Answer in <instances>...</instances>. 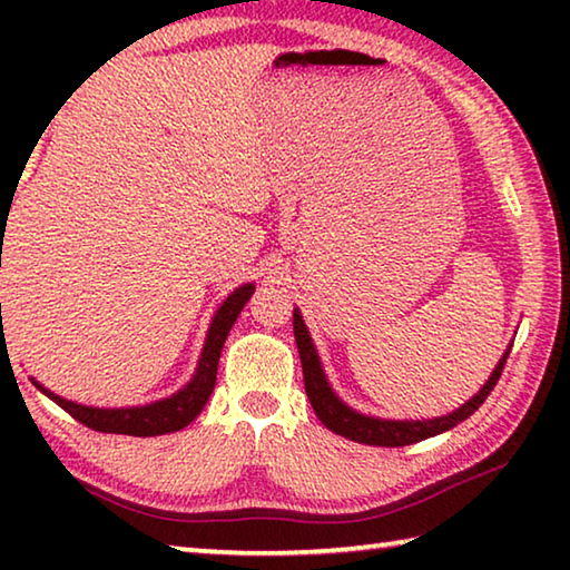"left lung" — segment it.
<instances>
[{
  "label": "left lung",
  "mask_w": 570,
  "mask_h": 570,
  "mask_svg": "<svg viewBox=\"0 0 570 570\" xmlns=\"http://www.w3.org/2000/svg\"><path fill=\"white\" fill-rule=\"evenodd\" d=\"M294 336H296L298 356H302L306 397H308V402H312L316 417L322 420L324 428L336 432V435L354 440V442H362V445H377V448L412 445V442L435 438V435H440V432H448L455 428V424H460L462 420H468L470 414L488 400V394L493 392V387L500 380V374H503L510 346H513V344L508 346L503 360L495 364L493 374H490L488 382L482 384L475 397L468 400L455 412L445 414V417H435V420H382V417H370V414L356 412L350 407V404H344L340 397H336L334 390L330 387V382H326L320 354H316V350H314V342H312V336H308V330H306L302 312H298V308H294Z\"/></svg>",
  "instance_id": "obj_1"
}]
</instances>
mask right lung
<instances>
[{"instance_id": "1", "label": "right lung", "mask_w": 570, "mask_h": 570, "mask_svg": "<svg viewBox=\"0 0 570 570\" xmlns=\"http://www.w3.org/2000/svg\"><path fill=\"white\" fill-rule=\"evenodd\" d=\"M254 284L238 286L224 304L218 306V312L210 322V330L206 334L204 352L186 387L170 394L166 400L142 404V407H88V404H77L60 397L50 390H45L40 382L32 380V384L42 394H47L55 404H60L65 412H70L77 422L88 424V428L98 432H110V435H132V438H156L166 435V432H178L198 417L200 410L206 407L210 392L216 387V374H218V360L224 342L230 332V326L238 320L240 308L254 294Z\"/></svg>"}]
</instances>
